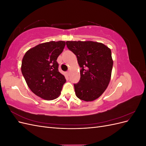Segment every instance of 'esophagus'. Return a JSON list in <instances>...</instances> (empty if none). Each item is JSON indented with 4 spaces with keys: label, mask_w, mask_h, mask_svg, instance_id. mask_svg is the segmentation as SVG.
<instances>
[{
    "label": "esophagus",
    "mask_w": 146,
    "mask_h": 146,
    "mask_svg": "<svg viewBox=\"0 0 146 146\" xmlns=\"http://www.w3.org/2000/svg\"><path fill=\"white\" fill-rule=\"evenodd\" d=\"M69 74H70V70H68L67 72H66V74H67V76H69Z\"/></svg>",
    "instance_id": "34e87169"
}]
</instances>
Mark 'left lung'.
<instances>
[{"mask_svg":"<svg viewBox=\"0 0 146 146\" xmlns=\"http://www.w3.org/2000/svg\"><path fill=\"white\" fill-rule=\"evenodd\" d=\"M66 45L77 56L81 68L80 81L74 85L77 97L86 102L98 99L111 79V49L102 43L91 41H66Z\"/></svg>","mask_w":146,"mask_h":146,"instance_id":"left-lung-1","label":"left lung"}]
</instances>
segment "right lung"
<instances>
[{
  "label": "right lung",
  "instance_id": "right-lung-1",
  "mask_svg": "<svg viewBox=\"0 0 146 146\" xmlns=\"http://www.w3.org/2000/svg\"><path fill=\"white\" fill-rule=\"evenodd\" d=\"M66 42L50 41L39 44L25 53L21 71L28 86L35 94L51 100L60 96L66 79L58 71L56 60Z\"/></svg>",
  "mask_w": 146,
  "mask_h": 146
}]
</instances>
